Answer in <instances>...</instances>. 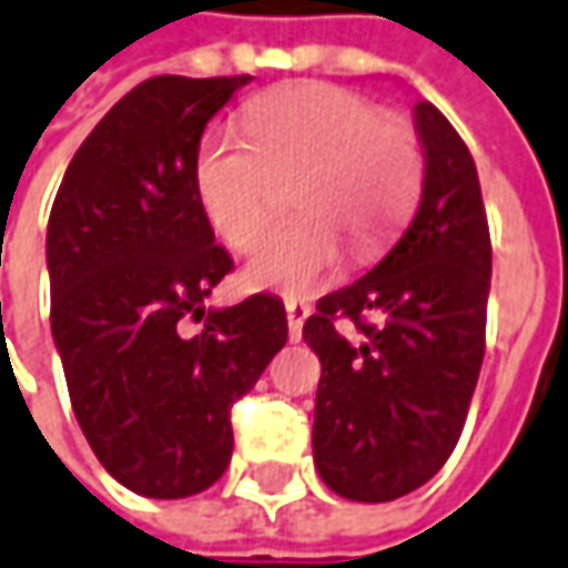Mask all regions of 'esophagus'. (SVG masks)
<instances>
[{"mask_svg": "<svg viewBox=\"0 0 568 568\" xmlns=\"http://www.w3.org/2000/svg\"><path fill=\"white\" fill-rule=\"evenodd\" d=\"M285 316H288V338L298 342L301 326H304V320L311 316V307L298 298H285Z\"/></svg>", "mask_w": 568, "mask_h": 568, "instance_id": "34e87169", "label": "esophagus"}]
</instances>
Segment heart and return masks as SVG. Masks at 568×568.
<instances>
[{"mask_svg":"<svg viewBox=\"0 0 568 568\" xmlns=\"http://www.w3.org/2000/svg\"><path fill=\"white\" fill-rule=\"evenodd\" d=\"M245 133L214 126L195 154L204 214L242 248L276 204V180L295 172L292 220L270 226L248 248L242 280L252 288L307 295L333 280L342 239L373 252L419 186L414 130L382 118L366 95L335 83H298L245 108Z\"/></svg>","mask_w":568,"mask_h":568,"instance_id":"b5f03b06","label":"heart"}]
</instances>
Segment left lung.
Instances as JSON below:
<instances>
[{
  "mask_svg": "<svg viewBox=\"0 0 568 568\" xmlns=\"http://www.w3.org/2000/svg\"><path fill=\"white\" fill-rule=\"evenodd\" d=\"M410 226L366 276L316 301L304 342L320 357L314 463L335 495L385 504L426 485L457 447L485 357L491 235L476 161L432 102ZM348 322L362 338L341 333Z\"/></svg>",
  "mask_w": 568,
  "mask_h": 568,
  "instance_id": "1",
  "label": "left lung"
}]
</instances>
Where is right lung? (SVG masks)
<instances>
[{"label": "right lung", "mask_w": 568, "mask_h": 568, "mask_svg": "<svg viewBox=\"0 0 568 568\" xmlns=\"http://www.w3.org/2000/svg\"><path fill=\"white\" fill-rule=\"evenodd\" d=\"M252 77H152L95 123L45 233L52 338L92 454L123 488L176 500L233 457L230 410L288 338L283 301L204 311L233 270L214 245L195 154ZM203 323L199 336L185 320Z\"/></svg>", "instance_id": "right-lung-1"}]
</instances>
